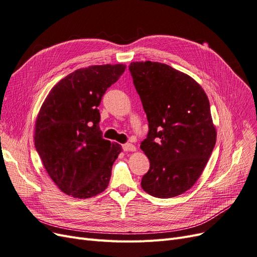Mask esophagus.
<instances>
[{
  "mask_svg": "<svg viewBox=\"0 0 257 257\" xmlns=\"http://www.w3.org/2000/svg\"><path fill=\"white\" fill-rule=\"evenodd\" d=\"M122 150L125 151V152H136L137 148H136V146L134 144L126 143V144L122 145Z\"/></svg>",
  "mask_w": 257,
  "mask_h": 257,
  "instance_id": "obj_1",
  "label": "esophagus"
}]
</instances>
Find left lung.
Returning <instances> with one entry per match:
<instances>
[{"instance_id": "left-lung-1", "label": "left lung", "mask_w": 257, "mask_h": 257, "mask_svg": "<svg viewBox=\"0 0 257 257\" xmlns=\"http://www.w3.org/2000/svg\"><path fill=\"white\" fill-rule=\"evenodd\" d=\"M129 69L150 127L141 148L151 168L141 186L155 197L183 194L200 178L216 145L208 97L193 78L167 64L132 62Z\"/></svg>"}]
</instances>
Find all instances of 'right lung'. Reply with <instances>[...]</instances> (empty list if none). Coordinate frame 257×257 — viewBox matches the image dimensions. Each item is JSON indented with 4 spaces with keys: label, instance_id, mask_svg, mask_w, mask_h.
Segmentation results:
<instances>
[{
    "label": "right lung",
    "instance_id": "right-lung-1",
    "mask_svg": "<svg viewBox=\"0 0 257 257\" xmlns=\"http://www.w3.org/2000/svg\"><path fill=\"white\" fill-rule=\"evenodd\" d=\"M126 65H94L77 69L52 87L35 121L36 151L48 175L62 192L78 198L106 189L117 143L102 139L98 105Z\"/></svg>",
    "mask_w": 257,
    "mask_h": 257
}]
</instances>
